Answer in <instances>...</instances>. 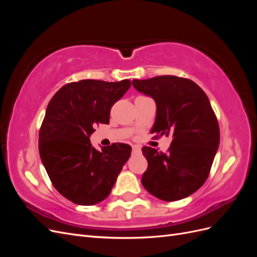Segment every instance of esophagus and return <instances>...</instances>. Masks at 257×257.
<instances>
[{
	"instance_id": "esophagus-1",
	"label": "esophagus",
	"mask_w": 257,
	"mask_h": 257,
	"mask_svg": "<svg viewBox=\"0 0 257 257\" xmlns=\"http://www.w3.org/2000/svg\"><path fill=\"white\" fill-rule=\"evenodd\" d=\"M133 152L134 153H139V152H141V147L133 146Z\"/></svg>"
}]
</instances>
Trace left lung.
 <instances>
[{
	"instance_id": "1",
	"label": "left lung",
	"mask_w": 257,
	"mask_h": 257,
	"mask_svg": "<svg viewBox=\"0 0 257 257\" xmlns=\"http://www.w3.org/2000/svg\"><path fill=\"white\" fill-rule=\"evenodd\" d=\"M132 83L157 105L151 133L173 137L167 153L143 148L148 161L144 188L165 201L192 195L207 180L220 145L219 124L208 96L195 82L176 76Z\"/></svg>"
}]
</instances>
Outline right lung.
<instances>
[{"mask_svg": "<svg viewBox=\"0 0 257 257\" xmlns=\"http://www.w3.org/2000/svg\"><path fill=\"white\" fill-rule=\"evenodd\" d=\"M131 87L85 79L62 87L51 98L40 131V155L57 191L80 206L109 195L132 147L112 144L98 151L90 143L94 127L109 123L110 108Z\"/></svg>", "mask_w": 257, "mask_h": 257, "instance_id": "right-lung-1", "label": "right lung"}]
</instances>
